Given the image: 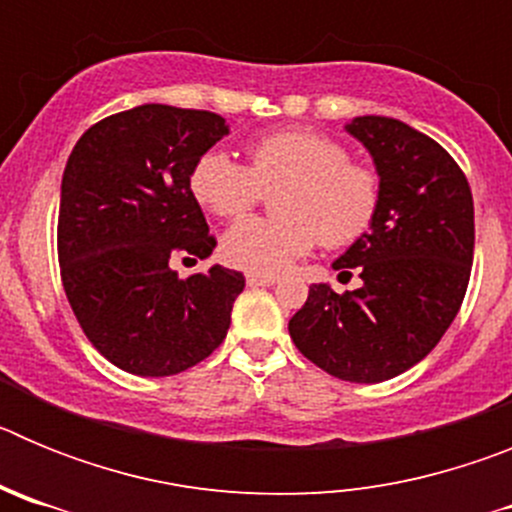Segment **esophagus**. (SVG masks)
<instances>
[{
  "mask_svg": "<svg viewBox=\"0 0 512 512\" xmlns=\"http://www.w3.org/2000/svg\"><path fill=\"white\" fill-rule=\"evenodd\" d=\"M246 284H248V287H271V284H277V277H264V274H248Z\"/></svg>",
  "mask_w": 512,
  "mask_h": 512,
  "instance_id": "esophagus-1",
  "label": "esophagus"
}]
</instances>
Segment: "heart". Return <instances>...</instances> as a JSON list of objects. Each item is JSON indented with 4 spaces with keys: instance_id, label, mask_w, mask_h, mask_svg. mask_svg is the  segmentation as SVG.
Listing matches in <instances>:
<instances>
[{
    "instance_id": "b5f03b06",
    "label": "heart",
    "mask_w": 512,
    "mask_h": 512,
    "mask_svg": "<svg viewBox=\"0 0 512 512\" xmlns=\"http://www.w3.org/2000/svg\"><path fill=\"white\" fill-rule=\"evenodd\" d=\"M279 192V220L246 217L220 238V253L235 269L274 277L315 243L351 246L372 230L382 207V179L351 164L346 146L312 130H277L248 146V166L212 148L194 161L189 189L217 217H238L264 192Z\"/></svg>"
}]
</instances>
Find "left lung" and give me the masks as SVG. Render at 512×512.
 <instances>
[{"label": "left lung", "instance_id": "1", "mask_svg": "<svg viewBox=\"0 0 512 512\" xmlns=\"http://www.w3.org/2000/svg\"><path fill=\"white\" fill-rule=\"evenodd\" d=\"M346 133L382 179L372 230L333 261L361 287L338 295L312 284L289 336L323 372L374 384L408 372L454 323L472 274L474 202L454 158L405 122L364 115Z\"/></svg>", "mask_w": 512, "mask_h": 512}]
</instances>
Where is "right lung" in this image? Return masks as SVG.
Masks as SVG:
<instances>
[{"label": "right lung", "mask_w": 512, "mask_h": 512, "mask_svg": "<svg viewBox=\"0 0 512 512\" xmlns=\"http://www.w3.org/2000/svg\"><path fill=\"white\" fill-rule=\"evenodd\" d=\"M230 128L215 112L140 104L76 140L61 182L58 261L69 305L117 369L171 377L223 343L241 271L179 279L215 248L189 171Z\"/></svg>", "instance_id": "add662e5"}]
</instances>
